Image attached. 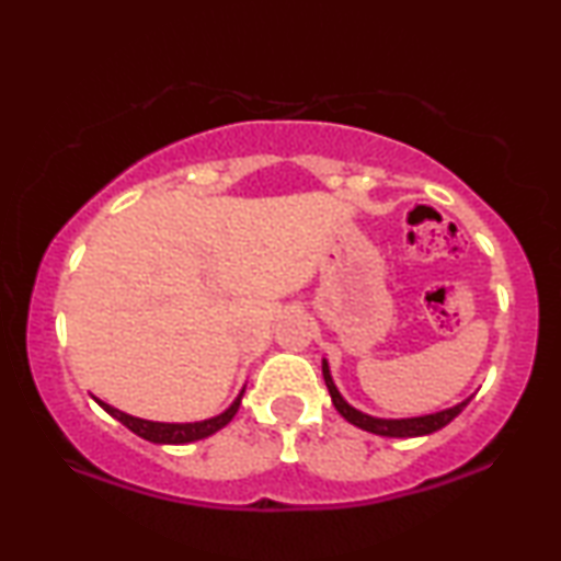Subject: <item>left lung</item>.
Returning <instances> with one entry per match:
<instances>
[{
  "instance_id": "1",
  "label": "left lung",
  "mask_w": 561,
  "mask_h": 561,
  "mask_svg": "<svg viewBox=\"0 0 561 561\" xmlns=\"http://www.w3.org/2000/svg\"><path fill=\"white\" fill-rule=\"evenodd\" d=\"M321 373H324V382L329 388V396H332V403L334 409L342 413L344 419L350 421V424H355L357 428H365V432L370 434H380V436H396V439H409V436H424V434H434L439 432L442 426H447L451 419H457L459 413L467 403H470V398L462 403L451 405L447 411H439V413H428V416H416V419H375V416H367V413L352 409V405L344 401L340 396V390H336L332 375H329V365L321 363Z\"/></svg>"
}]
</instances>
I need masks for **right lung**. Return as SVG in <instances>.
Returning a JSON list of instances; mask_svg holds the SVG:
<instances>
[{
	"instance_id": "right-lung-1",
	"label": "right lung",
	"mask_w": 561,
	"mask_h": 561,
	"mask_svg": "<svg viewBox=\"0 0 561 561\" xmlns=\"http://www.w3.org/2000/svg\"><path fill=\"white\" fill-rule=\"evenodd\" d=\"M244 393V390H242ZM242 393L237 396V401L229 405L225 413H219V416L214 419H206V421H196V424H158V421H145V419H135V416H127V413H122L117 409H112V405H106L99 401V405L119 421V424H125L129 432L142 436V439H148L152 444H186V442H196V439H204V436H209L214 432H219L221 426H227L229 421L234 419L237 409H240V401H242Z\"/></svg>"
}]
</instances>
